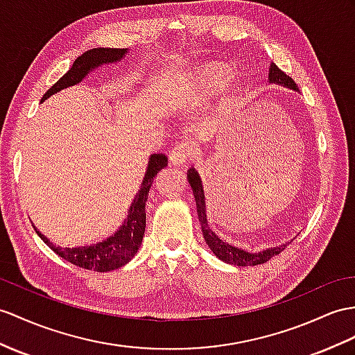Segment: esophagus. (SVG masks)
<instances>
[{
	"instance_id": "esophagus-1",
	"label": "esophagus",
	"mask_w": 355,
	"mask_h": 355,
	"mask_svg": "<svg viewBox=\"0 0 355 355\" xmlns=\"http://www.w3.org/2000/svg\"><path fill=\"white\" fill-rule=\"evenodd\" d=\"M193 157V146L187 141H180L171 149L170 161L173 166H185Z\"/></svg>"
}]
</instances>
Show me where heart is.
<instances>
[{
    "instance_id": "1",
    "label": "heart",
    "mask_w": 355,
    "mask_h": 355,
    "mask_svg": "<svg viewBox=\"0 0 355 355\" xmlns=\"http://www.w3.org/2000/svg\"><path fill=\"white\" fill-rule=\"evenodd\" d=\"M226 75H227L226 69L207 67V69H203V71H200L198 73H196L193 80L185 81L182 85H180V90H182L184 93H189L193 90H200V89L202 90L214 89V87H217L220 81Z\"/></svg>"
}]
</instances>
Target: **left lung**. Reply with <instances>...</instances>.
Listing matches in <instances>:
<instances>
[{
  "instance_id": "8db88e82",
  "label": "left lung",
  "mask_w": 355,
  "mask_h": 355,
  "mask_svg": "<svg viewBox=\"0 0 355 355\" xmlns=\"http://www.w3.org/2000/svg\"><path fill=\"white\" fill-rule=\"evenodd\" d=\"M270 83H277L282 85H286V87H291L293 90H298L295 81L292 80L289 75L284 73L282 69H279L274 63L271 64L270 69ZM188 182L193 188V194L196 197V205H197V212H198V220H200V226L203 232V238L206 241V244L209 245V248L214 252V254L217 256L221 261L227 262V263H235L238 266H252V265H261L270 261L272 256H277L282 253L286 244H283L280 247H274V248H268L263 250L261 253H248L245 250H241L238 247H233L227 243L221 241L212 229L207 226V220H206V207H205V193H203V187H202V180L198 173L194 168L188 170Z\"/></svg>"
}]
</instances>
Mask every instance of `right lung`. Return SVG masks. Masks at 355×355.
Segmentation results:
<instances>
[{
	"label": "right lung",
	"mask_w": 355,
	"mask_h": 355,
	"mask_svg": "<svg viewBox=\"0 0 355 355\" xmlns=\"http://www.w3.org/2000/svg\"><path fill=\"white\" fill-rule=\"evenodd\" d=\"M128 53L126 48H93L90 51H85L84 54L78 57L72 67L60 78V80L51 87L45 94H43L42 101L48 99L51 94H54L60 90L71 85L80 83L83 78L87 75L92 69L102 63H112L122 58ZM167 166V157L164 153H153L149 161L148 171L143 179V184L140 191L137 193L135 200L129 209L128 220L120 230L116 232L114 236H110L108 239L102 241L99 244H93L87 247H76V248H62L55 247L53 243H49L45 235L34 227L37 235L43 243L48 244L51 250L63 257L64 261L71 262L76 266L84 268L89 271L96 272H105L116 270V268L123 266L135 256L138 247H140L144 227H146V202H148L149 189L153 184L155 176L158 175L164 167Z\"/></svg>",
	"instance_id": "right-lung-1"
}]
</instances>
